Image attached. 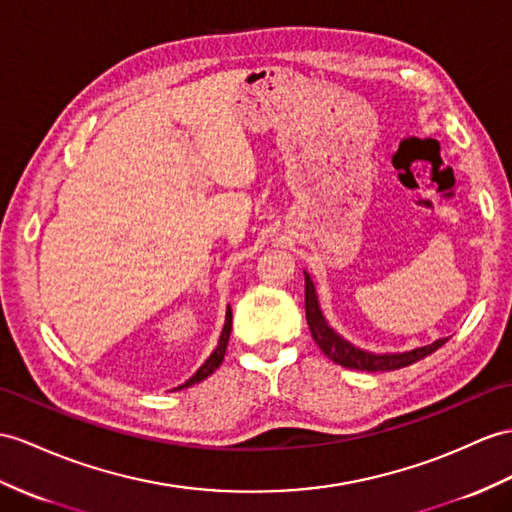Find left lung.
Returning a JSON list of instances; mask_svg holds the SVG:
<instances>
[{
    "instance_id": "1",
    "label": "left lung",
    "mask_w": 512,
    "mask_h": 512,
    "mask_svg": "<svg viewBox=\"0 0 512 512\" xmlns=\"http://www.w3.org/2000/svg\"><path fill=\"white\" fill-rule=\"evenodd\" d=\"M304 278H306V321H308L310 334H313L319 350L336 365L347 367V369H358V371H393V369H402L417 363V360L426 358L434 350H439V347L447 341V339H439L430 345L415 347V350L402 352V354H373V352L360 350V347L345 341L341 334H336L328 326V321L319 308L315 284L306 271H304Z\"/></svg>"
}]
</instances>
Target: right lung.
Listing matches in <instances>:
<instances>
[{
    "label": "right lung",
    "mask_w": 512,
    "mask_h": 512,
    "mask_svg": "<svg viewBox=\"0 0 512 512\" xmlns=\"http://www.w3.org/2000/svg\"><path fill=\"white\" fill-rule=\"evenodd\" d=\"M230 332H232V310L228 306V313H226V323H223V330H221V336H219V345L215 347V352L208 356L206 363L199 367L193 376L186 380L184 384H180L178 389H186V386H193L197 382L206 380L210 373H213L221 363H223V356H226V350H228V341H230Z\"/></svg>",
    "instance_id": "obj_1"
}]
</instances>
